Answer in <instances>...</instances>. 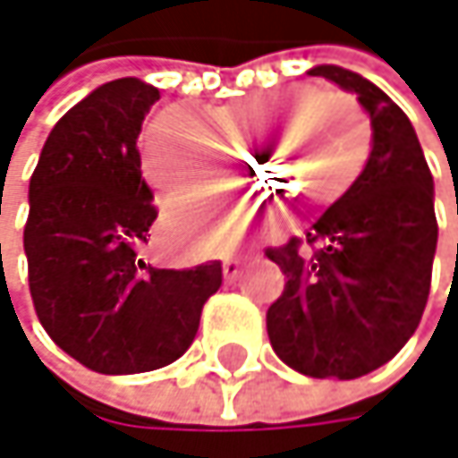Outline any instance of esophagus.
<instances>
[{
	"label": "esophagus",
	"instance_id": "esophagus-1",
	"mask_svg": "<svg viewBox=\"0 0 458 458\" xmlns=\"http://www.w3.org/2000/svg\"><path fill=\"white\" fill-rule=\"evenodd\" d=\"M244 260H247V258H227V260L222 263V271H225V279H227V282H236V279L242 276Z\"/></svg>",
	"mask_w": 458,
	"mask_h": 458
}]
</instances>
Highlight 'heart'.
Instances as JSON below:
<instances>
[{
	"label": "heart",
	"mask_w": 458,
	"mask_h": 458,
	"mask_svg": "<svg viewBox=\"0 0 458 458\" xmlns=\"http://www.w3.org/2000/svg\"><path fill=\"white\" fill-rule=\"evenodd\" d=\"M290 130L271 154L274 182L301 195L304 206H320L342 195L361 174L369 154V122L347 97L326 94L315 86H287L271 94L247 97L211 114V122L227 138H252L268 122ZM274 124V127H276ZM266 132L260 135V140ZM219 146L208 130L187 111L168 108L157 114L140 135V171L148 187L162 198L195 192H222L216 179ZM260 165V162H258ZM187 211H171V219ZM247 222V206L208 236V247L231 244Z\"/></svg>",
	"instance_id": "heart-1"
}]
</instances>
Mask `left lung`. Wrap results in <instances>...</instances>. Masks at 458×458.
Instances as JSON below:
<instances>
[{
  "label": "left lung",
  "mask_w": 458,
  "mask_h": 458,
  "mask_svg": "<svg viewBox=\"0 0 458 458\" xmlns=\"http://www.w3.org/2000/svg\"><path fill=\"white\" fill-rule=\"evenodd\" d=\"M310 75L358 94L372 151L304 239L266 250L287 276L266 328L290 369L355 380L388 364L420 323L437 250L435 182L410 119L383 89L336 64Z\"/></svg>",
  "instance_id": "1"
}]
</instances>
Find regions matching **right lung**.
I'll list each match as a JSON object with an SVG mask.
<instances>
[{
	"label": "right lung",
	"instance_id": "1",
	"mask_svg": "<svg viewBox=\"0 0 458 458\" xmlns=\"http://www.w3.org/2000/svg\"><path fill=\"white\" fill-rule=\"evenodd\" d=\"M159 89L119 78L94 89L51 130L29 182L23 252L48 336L100 375L174 364L192 344L222 263L154 268L140 247L157 219L140 179L138 135Z\"/></svg>",
	"mask_w": 458,
	"mask_h": 458
}]
</instances>
